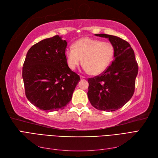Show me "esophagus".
<instances>
[{"label":"esophagus","instance_id":"esophagus-1","mask_svg":"<svg viewBox=\"0 0 158 158\" xmlns=\"http://www.w3.org/2000/svg\"><path fill=\"white\" fill-rule=\"evenodd\" d=\"M85 76H80V79H85Z\"/></svg>","mask_w":158,"mask_h":158}]
</instances>
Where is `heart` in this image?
<instances>
[{"label":"heart","mask_w":158,"mask_h":158,"mask_svg":"<svg viewBox=\"0 0 158 158\" xmlns=\"http://www.w3.org/2000/svg\"><path fill=\"white\" fill-rule=\"evenodd\" d=\"M64 55L70 69L75 70L83 59L85 71L98 75L103 73L111 63L114 47L109 42L83 37L74 43L73 48L66 49Z\"/></svg>","instance_id":"obj_1"}]
</instances>
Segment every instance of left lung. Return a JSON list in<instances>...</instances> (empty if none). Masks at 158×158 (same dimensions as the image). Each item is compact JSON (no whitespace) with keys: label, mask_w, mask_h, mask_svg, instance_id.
<instances>
[{"label":"left lung","mask_w":158,"mask_h":158,"mask_svg":"<svg viewBox=\"0 0 158 158\" xmlns=\"http://www.w3.org/2000/svg\"><path fill=\"white\" fill-rule=\"evenodd\" d=\"M95 35L109 39L114 47V58L102 75L88 79V99L95 109L114 111L121 108L132 97L138 64L135 52L127 41L104 33Z\"/></svg>","instance_id":"left-lung-1"}]
</instances>
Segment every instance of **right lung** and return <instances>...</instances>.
Returning <instances> with one entry per match:
<instances>
[{
  "label": "right lung",
  "instance_id": "1",
  "mask_svg": "<svg viewBox=\"0 0 158 158\" xmlns=\"http://www.w3.org/2000/svg\"><path fill=\"white\" fill-rule=\"evenodd\" d=\"M67 42L55 35L28 50L22 69L26 95L33 106L45 111L63 109L80 80L64 55Z\"/></svg>",
  "mask_w": 158,
  "mask_h": 158
}]
</instances>
